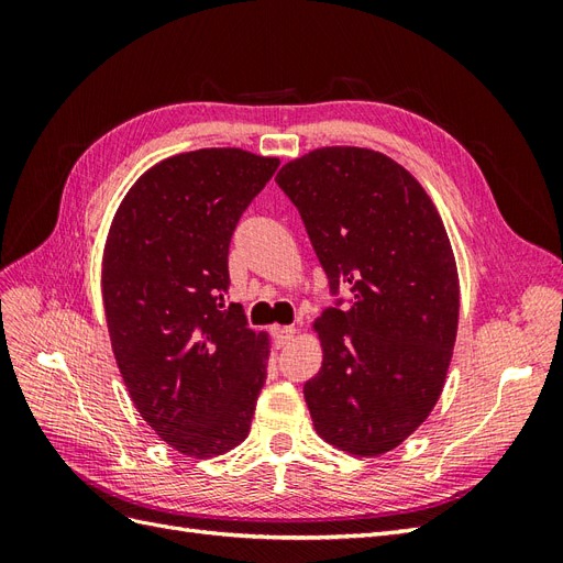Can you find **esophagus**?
<instances>
[{
  "label": "esophagus",
  "mask_w": 563,
  "mask_h": 563,
  "mask_svg": "<svg viewBox=\"0 0 563 563\" xmlns=\"http://www.w3.org/2000/svg\"><path fill=\"white\" fill-rule=\"evenodd\" d=\"M296 327H277L275 329V340H277V345L279 347H286V345H291L294 343V338H296Z\"/></svg>",
  "instance_id": "obj_1"
}]
</instances>
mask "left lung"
<instances>
[{
	"label": "left lung",
	"instance_id": "8db88e82",
	"mask_svg": "<svg viewBox=\"0 0 563 563\" xmlns=\"http://www.w3.org/2000/svg\"><path fill=\"white\" fill-rule=\"evenodd\" d=\"M277 183L310 234L331 291L312 329L321 368L305 383L317 434L373 457L428 420L453 356L460 284L437 207L401 164L368 147L333 145L282 166Z\"/></svg>",
	"mask_w": 563,
	"mask_h": 563
}]
</instances>
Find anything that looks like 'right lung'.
Masks as SVG:
<instances>
[{"mask_svg": "<svg viewBox=\"0 0 563 563\" xmlns=\"http://www.w3.org/2000/svg\"><path fill=\"white\" fill-rule=\"evenodd\" d=\"M277 157L203 147L133 183L103 251V305L131 401L168 446L213 457L251 430L269 335L246 327L230 291L232 232Z\"/></svg>", "mask_w": 563, "mask_h": 563, "instance_id": "1", "label": "right lung"}]
</instances>
